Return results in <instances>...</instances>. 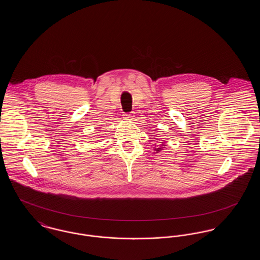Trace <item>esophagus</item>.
I'll return each instance as SVG.
<instances>
[{
  "label": "esophagus",
  "instance_id": "obj_1",
  "mask_svg": "<svg viewBox=\"0 0 260 260\" xmlns=\"http://www.w3.org/2000/svg\"><path fill=\"white\" fill-rule=\"evenodd\" d=\"M132 118H133V115H132V114H128V115H124V119H125V120H132Z\"/></svg>",
  "mask_w": 260,
  "mask_h": 260
}]
</instances>
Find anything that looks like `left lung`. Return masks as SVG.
I'll list each match as a JSON object with an SVG mask.
<instances>
[{"instance_id": "8db88e82", "label": "left lung", "mask_w": 260, "mask_h": 260, "mask_svg": "<svg viewBox=\"0 0 260 260\" xmlns=\"http://www.w3.org/2000/svg\"><path fill=\"white\" fill-rule=\"evenodd\" d=\"M165 146H166V143H165V141L164 142H161V145H160V147H158V148H154V151H156V153H159V152H161L162 148H165ZM155 153V152H154Z\"/></svg>"}]
</instances>
